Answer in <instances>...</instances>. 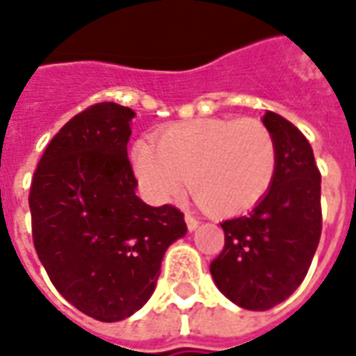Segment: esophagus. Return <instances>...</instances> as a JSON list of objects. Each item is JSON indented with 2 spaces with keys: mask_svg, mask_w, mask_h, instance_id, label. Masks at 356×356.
Instances as JSON below:
<instances>
[{
  "mask_svg": "<svg viewBox=\"0 0 356 356\" xmlns=\"http://www.w3.org/2000/svg\"><path fill=\"white\" fill-rule=\"evenodd\" d=\"M185 222H186V228H188V230H196V228H198L200 226V220L196 217H192V215H188V213H186L185 215Z\"/></svg>",
  "mask_w": 356,
  "mask_h": 356,
  "instance_id": "34e87169",
  "label": "esophagus"
}]
</instances>
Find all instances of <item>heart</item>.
<instances>
[{
	"label": "heart",
	"instance_id": "1",
	"mask_svg": "<svg viewBox=\"0 0 356 356\" xmlns=\"http://www.w3.org/2000/svg\"><path fill=\"white\" fill-rule=\"evenodd\" d=\"M131 164L156 202L192 192L215 217H236L260 204L277 168L275 139L259 118H196L139 139Z\"/></svg>",
	"mask_w": 356,
	"mask_h": 356
}]
</instances>
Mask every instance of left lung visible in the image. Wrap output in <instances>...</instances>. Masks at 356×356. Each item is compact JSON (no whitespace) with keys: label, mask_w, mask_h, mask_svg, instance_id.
Here are the masks:
<instances>
[{"label":"left lung","mask_w":356,"mask_h":356,"mask_svg":"<svg viewBox=\"0 0 356 356\" xmlns=\"http://www.w3.org/2000/svg\"><path fill=\"white\" fill-rule=\"evenodd\" d=\"M262 122L275 139V177L249 215L220 225L225 249L209 266L218 291L252 312H266L298 289L323 228L321 173L312 145L277 113L268 111Z\"/></svg>","instance_id":"8db88e82"}]
</instances>
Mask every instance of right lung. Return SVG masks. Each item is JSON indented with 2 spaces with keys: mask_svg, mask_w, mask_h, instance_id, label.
I'll return each instance as SVG.
<instances>
[{
  "mask_svg": "<svg viewBox=\"0 0 356 356\" xmlns=\"http://www.w3.org/2000/svg\"><path fill=\"white\" fill-rule=\"evenodd\" d=\"M134 117L111 102L75 115L47 145L30 188L33 245L52 285L104 323L147 304L164 252L186 234L177 207L136 196L126 149Z\"/></svg>",
  "mask_w": 356,
  "mask_h": 356,
  "instance_id": "obj_1",
  "label": "right lung"
}]
</instances>
